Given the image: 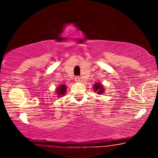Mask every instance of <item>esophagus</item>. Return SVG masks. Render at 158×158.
I'll return each instance as SVG.
<instances>
[{
	"instance_id": "34e87169",
	"label": "esophagus",
	"mask_w": 158,
	"mask_h": 158,
	"mask_svg": "<svg viewBox=\"0 0 158 158\" xmlns=\"http://www.w3.org/2000/svg\"><path fill=\"white\" fill-rule=\"evenodd\" d=\"M75 81L76 82H80L81 81V77H80L79 76H76L75 77Z\"/></svg>"
}]
</instances>
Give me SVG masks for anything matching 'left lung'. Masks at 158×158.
I'll list each match as a JSON object with an SVG mask.
<instances>
[{"instance_id": "obj_1", "label": "left lung", "mask_w": 158, "mask_h": 158, "mask_svg": "<svg viewBox=\"0 0 158 158\" xmlns=\"http://www.w3.org/2000/svg\"><path fill=\"white\" fill-rule=\"evenodd\" d=\"M94 89L96 92L98 93V94H103V91H104V90H103V88L102 87V85H101L100 83H96L94 86Z\"/></svg>"}]
</instances>
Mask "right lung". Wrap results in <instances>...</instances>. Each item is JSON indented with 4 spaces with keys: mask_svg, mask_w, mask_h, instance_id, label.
<instances>
[{
    "mask_svg": "<svg viewBox=\"0 0 158 158\" xmlns=\"http://www.w3.org/2000/svg\"><path fill=\"white\" fill-rule=\"evenodd\" d=\"M66 85H61L59 86V88H57V94H58V96H64V94H65L66 92Z\"/></svg>",
    "mask_w": 158,
    "mask_h": 158,
    "instance_id": "add662e5",
    "label": "right lung"
}]
</instances>
